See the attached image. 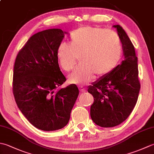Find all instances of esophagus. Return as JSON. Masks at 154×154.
Returning <instances> with one entry per match:
<instances>
[{"label": "esophagus", "mask_w": 154, "mask_h": 154, "mask_svg": "<svg viewBox=\"0 0 154 154\" xmlns=\"http://www.w3.org/2000/svg\"><path fill=\"white\" fill-rule=\"evenodd\" d=\"M79 91H80L82 93H84L86 92V90L85 89V88H83V87H82L79 88Z\"/></svg>", "instance_id": "34e87169"}]
</instances>
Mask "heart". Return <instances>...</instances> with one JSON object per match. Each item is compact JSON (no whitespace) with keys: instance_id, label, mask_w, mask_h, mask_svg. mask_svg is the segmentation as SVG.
I'll use <instances>...</instances> for the list:
<instances>
[{"instance_id":"heart-1","label":"heart","mask_w":154,"mask_h":154,"mask_svg":"<svg viewBox=\"0 0 154 154\" xmlns=\"http://www.w3.org/2000/svg\"><path fill=\"white\" fill-rule=\"evenodd\" d=\"M70 44L58 45L56 56L60 67L69 71L80 56L81 64L69 75L71 83L84 85L95 75L98 77L111 73L122 57V48L115 32L104 28L85 26L71 34Z\"/></svg>"}]
</instances>
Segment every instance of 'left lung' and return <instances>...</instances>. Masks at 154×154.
<instances>
[{
  "label": "left lung",
  "instance_id": "obj_1",
  "mask_svg": "<svg viewBox=\"0 0 154 154\" xmlns=\"http://www.w3.org/2000/svg\"><path fill=\"white\" fill-rule=\"evenodd\" d=\"M117 29L122 42L124 60L106 76L89 87L94 97L91 117L97 125L114 127L123 122L134 108L140 89L138 57L131 40L120 25Z\"/></svg>",
  "mask_w": 154,
  "mask_h": 154
}]
</instances>
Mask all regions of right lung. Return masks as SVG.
I'll return each instance as SVG.
<instances>
[{
    "label": "right lung",
    "instance_id": "right-lung-1",
    "mask_svg": "<svg viewBox=\"0 0 154 154\" xmlns=\"http://www.w3.org/2000/svg\"><path fill=\"white\" fill-rule=\"evenodd\" d=\"M65 33L49 29L32 35L14 65L12 91L16 104L32 125L44 131L67 125L79 95L76 85L58 89L66 81L56 56Z\"/></svg>",
    "mask_w": 154,
    "mask_h": 154
}]
</instances>
